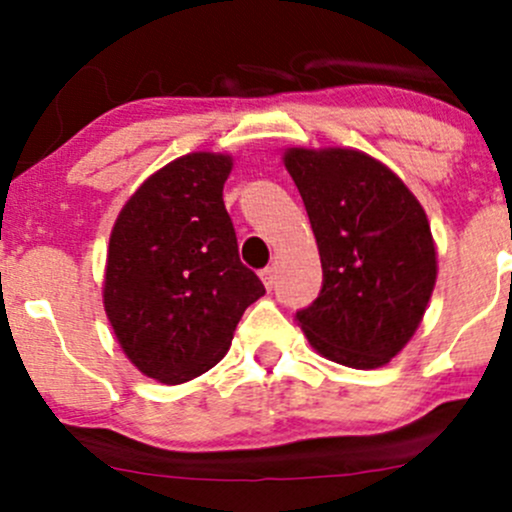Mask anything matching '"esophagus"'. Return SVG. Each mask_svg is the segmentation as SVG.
<instances>
[{"label": "esophagus", "mask_w": 512, "mask_h": 512, "mask_svg": "<svg viewBox=\"0 0 512 512\" xmlns=\"http://www.w3.org/2000/svg\"><path fill=\"white\" fill-rule=\"evenodd\" d=\"M260 280L265 282L267 289L275 285V267H265V270H260Z\"/></svg>", "instance_id": "esophagus-1"}]
</instances>
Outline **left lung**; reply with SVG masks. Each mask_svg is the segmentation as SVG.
<instances>
[{
  "label": "left lung",
  "instance_id": "left-lung-1",
  "mask_svg": "<svg viewBox=\"0 0 512 512\" xmlns=\"http://www.w3.org/2000/svg\"><path fill=\"white\" fill-rule=\"evenodd\" d=\"M285 168L324 272L299 327L327 359L379 369L414 337L436 285L426 213L394 170L354 148H287Z\"/></svg>",
  "mask_w": 512,
  "mask_h": 512
}]
</instances>
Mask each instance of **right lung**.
<instances>
[{"instance_id":"1","label":"right lung","mask_w":512,"mask_h":512,"mask_svg":"<svg viewBox=\"0 0 512 512\" xmlns=\"http://www.w3.org/2000/svg\"><path fill=\"white\" fill-rule=\"evenodd\" d=\"M225 153H188L143 180L111 230L103 307L123 354L160 384H183L227 354L265 294L237 252L223 203Z\"/></svg>"}]
</instances>
